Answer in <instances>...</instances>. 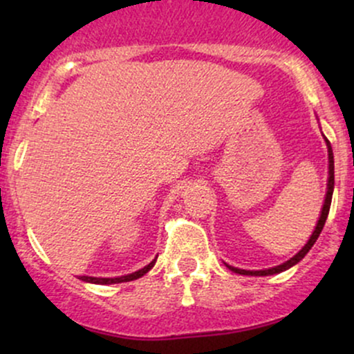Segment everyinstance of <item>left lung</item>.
I'll use <instances>...</instances> for the list:
<instances>
[{
  "instance_id": "1",
  "label": "left lung",
  "mask_w": 354,
  "mask_h": 354,
  "mask_svg": "<svg viewBox=\"0 0 354 354\" xmlns=\"http://www.w3.org/2000/svg\"><path fill=\"white\" fill-rule=\"evenodd\" d=\"M324 141H326V148H328V185H326V194H324V203H323V208H321V214H319V219L318 223H316L315 226V231H313V234L308 239V243L304 245L301 250L296 253L293 258H290L288 261L281 263V265L278 266H273V268H266V270H239V268H234L228 265V263H225L226 268L228 270L233 271V273H238V274H245V276H270V274H278V273H283V271L290 270L291 266L298 265L299 261L304 258V256L308 254V251L311 250L313 245L316 243V239H318L321 230H323L324 223H326V218H328V213H330V206H331V198H333V189H335V160H333V149H331V145L330 141L324 138Z\"/></svg>"
}]
</instances>
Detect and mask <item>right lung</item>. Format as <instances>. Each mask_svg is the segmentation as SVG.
Listing matches in <instances>:
<instances>
[{"mask_svg": "<svg viewBox=\"0 0 354 354\" xmlns=\"http://www.w3.org/2000/svg\"><path fill=\"white\" fill-rule=\"evenodd\" d=\"M154 263H156V258H154L153 261L149 263V265H146L145 268H141V270L135 271V273H129V274H124V276H116V278H96V276H80V279H81V281L93 283V284H116V283L133 281V279L141 278V276H145L146 273H148V271L154 266Z\"/></svg>", "mask_w": 354, "mask_h": 354, "instance_id": "obj_1", "label": "right lung"}]
</instances>
